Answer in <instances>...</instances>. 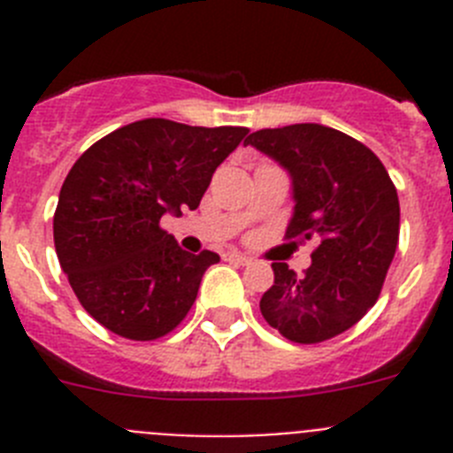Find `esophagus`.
<instances>
[{"mask_svg":"<svg viewBox=\"0 0 453 453\" xmlns=\"http://www.w3.org/2000/svg\"><path fill=\"white\" fill-rule=\"evenodd\" d=\"M224 261H231V263H238V265H250L251 258L245 254H240V251H229V254H224Z\"/></svg>","mask_w":453,"mask_h":453,"instance_id":"obj_1","label":"esophagus"}]
</instances>
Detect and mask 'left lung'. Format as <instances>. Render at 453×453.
Wrapping results in <instances>:
<instances>
[{
	"label": "left lung",
	"mask_w": 453,
	"mask_h": 453,
	"mask_svg": "<svg viewBox=\"0 0 453 453\" xmlns=\"http://www.w3.org/2000/svg\"><path fill=\"white\" fill-rule=\"evenodd\" d=\"M292 177V240H318L303 274L272 263L261 313L283 338L318 345L345 334L376 303L399 240L397 188L379 156L322 124L261 129L245 140Z\"/></svg>",
	"instance_id": "8db88e82"
}]
</instances>
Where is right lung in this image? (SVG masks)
Listing matches in <instances>:
<instances>
[{
    "instance_id": "right-lung-1",
    "label": "right lung",
    "mask_w": 453,
    "mask_h": 453,
    "mask_svg": "<svg viewBox=\"0 0 453 453\" xmlns=\"http://www.w3.org/2000/svg\"><path fill=\"white\" fill-rule=\"evenodd\" d=\"M250 134L163 118L119 127L72 165L54 213V245L72 290L104 329L129 340L174 331L215 251L188 254L161 226L199 206L213 172Z\"/></svg>"
}]
</instances>
